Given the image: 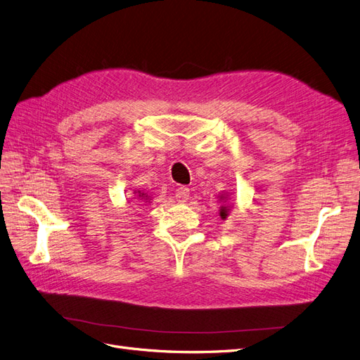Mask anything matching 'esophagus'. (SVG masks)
<instances>
[{
    "label": "esophagus",
    "instance_id": "esophagus-1",
    "mask_svg": "<svg viewBox=\"0 0 360 360\" xmlns=\"http://www.w3.org/2000/svg\"><path fill=\"white\" fill-rule=\"evenodd\" d=\"M176 198L180 201V202H184L186 200H189V189L184 188V186H180L176 189Z\"/></svg>",
    "mask_w": 360,
    "mask_h": 360
}]
</instances>
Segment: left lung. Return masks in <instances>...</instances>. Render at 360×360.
<instances>
[{"mask_svg":"<svg viewBox=\"0 0 360 360\" xmlns=\"http://www.w3.org/2000/svg\"><path fill=\"white\" fill-rule=\"evenodd\" d=\"M221 216H222V217H225V216H226V212H225V209H222V210H221Z\"/></svg>","mask_w":360,"mask_h":360,"instance_id":"8db88e82","label":"left lung"}]
</instances>
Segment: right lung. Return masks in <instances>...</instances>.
<instances>
[{"instance_id":"obj_1","label":"right lung","mask_w":360,"mask_h":360,"mask_svg":"<svg viewBox=\"0 0 360 360\" xmlns=\"http://www.w3.org/2000/svg\"><path fill=\"white\" fill-rule=\"evenodd\" d=\"M144 195V193H143ZM143 195H139V197H143ZM143 200H146V198H143Z\"/></svg>"}]
</instances>
